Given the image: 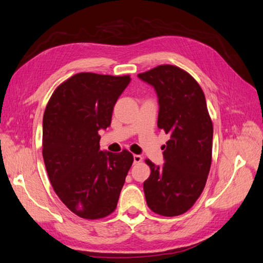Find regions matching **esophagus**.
<instances>
[{"instance_id":"1","label":"esophagus","mask_w":263,"mask_h":263,"mask_svg":"<svg viewBox=\"0 0 263 263\" xmlns=\"http://www.w3.org/2000/svg\"><path fill=\"white\" fill-rule=\"evenodd\" d=\"M142 161V157L140 155H134V163H139Z\"/></svg>"}]
</instances>
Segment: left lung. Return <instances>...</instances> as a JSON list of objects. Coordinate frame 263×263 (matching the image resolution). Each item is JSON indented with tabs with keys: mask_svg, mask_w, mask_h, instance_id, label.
<instances>
[{
	"mask_svg": "<svg viewBox=\"0 0 263 263\" xmlns=\"http://www.w3.org/2000/svg\"><path fill=\"white\" fill-rule=\"evenodd\" d=\"M154 87L159 105L158 127L170 135L162 165L149 159L151 173L144 182L149 209L178 216L202 194L212 163L213 124L201 86L184 70L163 65L139 73Z\"/></svg>",
	"mask_w": 263,
	"mask_h": 263,
	"instance_id": "1",
	"label": "left lung"
}]
</instances>
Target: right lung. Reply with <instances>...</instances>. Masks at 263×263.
Returning a JSON list of instances; mask_svg holds the SVG:
<instances>
[{
	"instance_id": "obj_1",
	"label": "right lung",
	"mask_w": 263,
	"mask_h": 263,
	"mask_svg": "<svg viewBox=\"0 0 263 263\" xmlns=\"http://www.w3.org/2000/svg\"><path fill=\"white\" fill-rule=\"evenodd\" d=\"M129 76L82 72L60 84L43 118V157L55 194L78 216L98 219L113 213L133 155L100 150L99 130L112 122Z\"/></svg>"
}]
</instances>
